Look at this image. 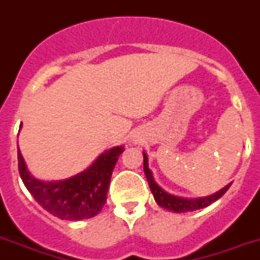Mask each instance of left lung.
Returning <instances> with one entry per match:
<instances>
[{
	"instance_id": "8db88e82",
	"label": "left lung",
	"mask_w": 260,
	"mask_h": 260,
	"mask_svg": "<svg viewBox=\"0 0 260 260\" xmlns=\"http://www.w3.org/2000/svg\"><path fill=\"white\" fill-rule=\"evenodd\" d=\"M143 162H144V174H146L147 181L150 185L151 193L154 196L155 201L160 208L163 209L170 210V212H175V213H185V212H193V210L202 209L209 206L212 202L217 201L218 198H221L225 191L230 189V186L232 185V182L224 186L222 189H220L216 193L206 196V197H198V198H186V197H178L174 194L167 193L166 190H163L160 186L155 182L152 171L148 167V156L146 152H143Z\"/></svg>"
}]
</instances>
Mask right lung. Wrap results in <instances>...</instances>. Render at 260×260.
Masks as SVG:
<instances>
[{
	"mask_svg": "<svg viewBox=\"0 0 260 260\" xmlns=\"http://www.w3.org/2000/svg\"><path fill=\"white\" fill-rule=\"evenodd\" d=\"M21 128V125H20ZM124 147L104 151L86 170L60 181H42L29 173L18 152V171L24 185L42 208L58 218L78 221L94 217L106 202L110 177Z\"/></svg>",
	"mask_w": 260,
	"mask_h": 260,
	"instance_id": "1",
	"label": "right lung"
}]
</instances>
